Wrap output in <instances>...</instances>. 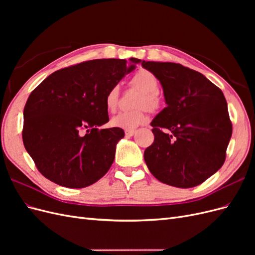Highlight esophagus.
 I'll return each instance as SVG.
<instances>
[{"instance_id": "esophagus-1", "label": "esophagus", "mask_w": 255, "mask_h": 255, "mask_svg": "<svg viewBox=\"0 0 255 255\" xmlns=\"http://www.w3.org/2000/svg\"><path fill=\"white\" fill-rule=\"evenodd\" d=\"M135 133H136V130H135V129H126V135H127V136H128V137L133 136Z\"/></svg>"}]
</instances>
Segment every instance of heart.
<instances>
[{
    "instance_id": "1",
    "label": "heart",
    "mask_w": 255,
    "mask_h": 255,
    "mask_svg": "<svg viewBox=\"0 0 255 255\" xmlns=\"http://www.w3.org/2000/svg\"><path fill=\"white\" fill-rule=\"evenodd\" d=\"M130 85L141 91V95L138 98L136 104L137 106L145 107L150 112H156L163 105V98L158 91V80L151 71L145 70V69L137 71L130 80ZM119 95L120 90L118 85H115L107 91L105 96V105L107 110L111 112L117 110ZM145 109L120 112L112 118L111 125L122 129H134L137 127L144 125L148 120Z\"/></svg>"
}]
</instances>
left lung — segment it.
Listing matches in <instances>:
<instances>
[{
    "mask_svg": "<svg viewBox=\"0 0 255 255\" xmlns=\"http://www.w3.org/2000/svg\"><path fill=\"white\" fill-rule=\"evenodd\" d=\"M164 89L167 107L151 122L154 141L144 151L150 172L161 183L195 187L217 172L232 136L220 88L181 64L142 61Z\"/></svg>",
    "mask_w": 255,
    "mask_h": 255,
    "instance_id": "8db88e82",
    "label": "left lung"
}]
</instances>
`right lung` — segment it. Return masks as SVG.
<instances>
[{"label": "right lung", "instance_id": "add662e5", "mask_svg": "<svg viewBox=\"0 0 255 255\" xmlns=\"http://www.w3.org/2000/svg\"><path fill=\"white\" fill-rule=\"evenodd\" d=\"M140 61H83L52 73L32 91L23 111L22 139L44 177L84 188L110 170L125 130L98 128L110 120L105 96Z\"/></svg>", "mask_w": 255, "mask_h": 255}]
</instances>
